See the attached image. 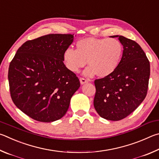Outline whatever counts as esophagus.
Wrapping results in <instances>:
<instances>
[{
  "label": "esophagus",
  "mask_w": 159,
  "mask_h": 159,
  "mask_svg": "<svg viewBox=\"0 0 159 159\" xmlns=\"http://www.w3.org/2000/svg\"><path fill=\"white\" fill-rule=\"evenodd\" d=\"M80 83H81V84H82V85L88 82V81H87V80H85L84 78H82V77L80 79Z\"/></svg>",
  "instance_id": "esophagus-1"
}]
</instances>
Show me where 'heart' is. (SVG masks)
I'll return each mask as SVG.
<instances>
[{
    "label": "heart",
    "instance_id": "heart-1",
    "mask_svg": "<svg viewBox=\"0 0 159 159\" xmlns=\"http://www.w3.org/2000/svg\"><path fill=\"white\" fill-rule=\"evenodd\" d=\"M123 54V46L116 38H86L76 43V50L66 49L63 60L66 68L77 73L88 62L89 67L84 72L86 77L97 74L105 77L112 74L117 68Z\"/></svg>",
    "mask_w": 159,
    "mask_h": 159
}]
</instances>
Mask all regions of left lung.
Wrapping results in <instances>:
<instances>
[{"label":"left lung","mask_w":159,"mask_h":159,"mask_svg":"<svg viewBox=\"0 0 159 159\" xmlns=\"http://www.w3.org/2000/svg\"><path fill=\"white\" fill-rule=\"evenodd\" d=\"M118 38L123 54L112 74L95 80L93 101L97 113L107 120L119 121L132 113L145 98L148 89L150 64L141 47L122 35Z\"/></svg>","instance_id":"8db88e82"}]
</instances>
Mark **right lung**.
Returning a JSON list of instances; mask_svg holds the SVG:
<instances>
[{"label": "right lung", "mask_w": 159, "mask_h": 159, "mask_svg": "<svg viewBox=\"0 0 159 159\" xmlns=\"http://www.w3.org/2000/svg\"><path fill=\"white\" fill-rule=\"evenodd\" d=\"M71 34H49L26 41L16 51L8 70L15 105L36 121L52 122L68 110L80 87L74 72L63 62L64 51L72 43Z\"/></svg>", "instance_id": "add662e5"}]
</instances>
